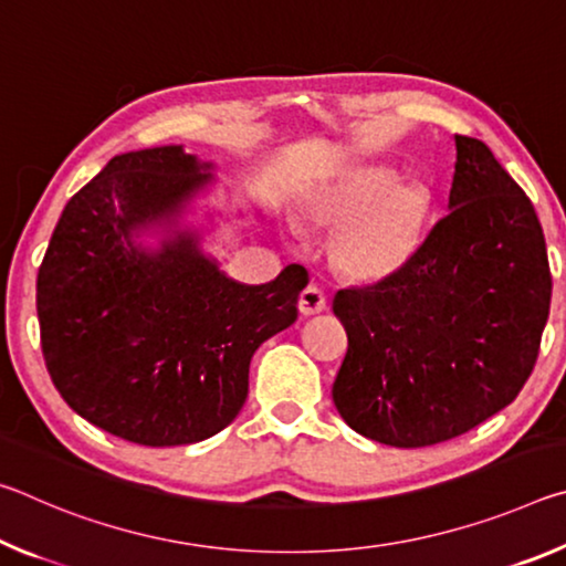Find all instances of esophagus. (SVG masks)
Here are the masks:
<instances>
[{
	"instance_id": "34e87169",
	"label": "esophagus",
	"mask_w": 566,
	"mask_h": 566,
	"mask_svg": "<svg viewBox=\"0 0 566 566\" xmlns=\"http://www.w3.org/2000/svg\"><path fill=\"white\" fill-rule=\"evenodd\" d=\"M327 310V296L319 290V286L310 284L306 290L300 294V312L304 317H312V314H319Z\"/></svg>"
}]
</instances>
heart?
<instances>
[{
	"instance_id": "1",
	"label": "heart",
	"mask_w": 566,
	"mask_h": 566,
	"mask_svg": "<svg viewBox=\"0 0 566 566\" xmlns=\"http://www.w3.org/2000/svg\"><path fill=\"white\" fill-rule=\"evenodd\" d=\"M434 207L421 179H397V169L364 161L337 171L306 195V219L337 232L332 260L357 284H377L397 274L417 254Z\"/></svg>"
}]
</instances>
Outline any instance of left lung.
Returning a JSON list of instances; mask_svg holds the SVG:
<instances>
[{"label":"left lung","mask_w":566,"mask_h":566,"mask_svg":"<svg viewBox=\"0 0 566 566\" xmlns=\"http://www.w3.org/2000/svg\"><path fill=\"white\" fill-rule=\"evenodd\" d=\"M454 147L449 214L397 274L332 302L349 339L334 407L357 434L399 449L447 442L512 405L549 317L530 197L484 142L454 134Z\"/></svg>","instance_id":"left-lung-1"}]
</instances>
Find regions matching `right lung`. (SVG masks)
Returning a JSON list of instances; mask_svg holds the SVG:
<instances>
[{
	"instance_id": "obj_1",
	"label": "right lung",
	"mask_w": 566,
	"mask_h": 566,
	"mask_svg": "<svg viewBox=\"0 0 566 566\" xmlns=\"http://www.w3.org/2000/svg\"><path fill=\"white\" fill-rule=\"evenodd\" d=\"M212 171L181 145L109 159L66 202L36 276L54 387L134 444L222 432L244 407L254 352L294 324L310 282L300 264L256 286L219 270L187 219L217 185Z\"/></svg>"
}]
</instances>
